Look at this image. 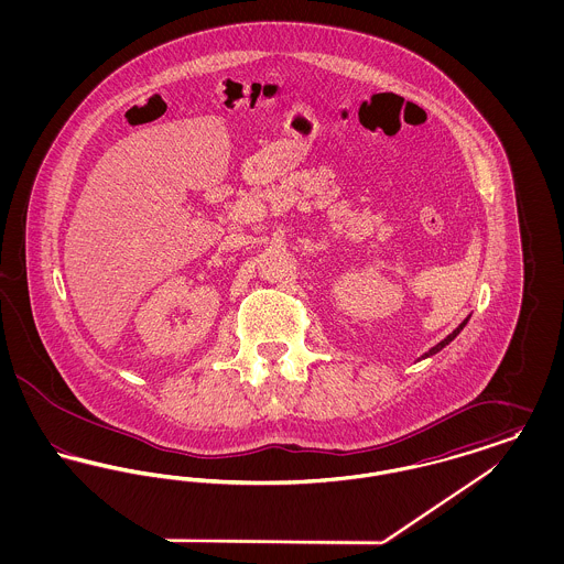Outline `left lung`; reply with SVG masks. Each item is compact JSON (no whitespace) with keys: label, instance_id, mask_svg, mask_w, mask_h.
<instances>
[{"label":"left lung","instance_id":"8db88e82","mask_svg":"<svg viewBox=\"0 0 564 564\" xmlns=\"http://www.w3.org/2000/svg\"><path fill=\"white\" fill-rule=\"evenodd\" d=\"M469 317H471V315H469ZM469 317H467V319H463V322H460V325H458L456 329H453V334H448V336H446V338H444L442 343H437V345H435V347H431V349L427 350V352H423V355H421V357H419L416 361H421V359H427V357H431V355L440 352V350L444 349V347H448V345H451V343L455 340L456 336H458V334L463 332V327L467 325V322H469Z\"/></svg>","mask_w":564,"mask_h":564}]
</instances>
